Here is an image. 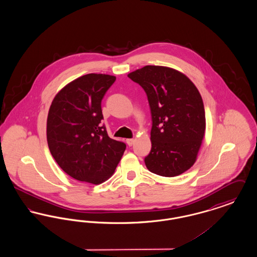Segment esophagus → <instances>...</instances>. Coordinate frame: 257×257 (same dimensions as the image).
Segmentation results:
<instances>
[{"mask_svg":"<svg viewBox=\"0 0 257 257\" xmlns=\"http://www.w3.org/2000/svg\"><path fill=\"white\" fill-rule=\"evenodd\" d=\"M126 143L129 147H132L134 145L135 140L134 139H128V140H126Z\"/></svg>","mask_w":257,"mask_h":257,"instance_id":"34e87169","label":"esophagus"}]
</instances>
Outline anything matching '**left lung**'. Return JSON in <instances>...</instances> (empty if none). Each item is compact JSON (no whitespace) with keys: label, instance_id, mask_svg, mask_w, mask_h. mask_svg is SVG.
Returning <instances> with one entry per match:
<instances>
[{"label":"left lung","instance_id":"left-lung-1","mask_svg":"<svg viewBox=\"0 0 257 257\" xmlns=\"http://www.w3.org/2000/svg\"><path fill=\"white\" fill-rule=\"evenodd\" d=\"M142 86L149 102L151 150L145 158L148 171L173 177L196 161L205 134V110L194 83L173 68L147 65L128 74Z\"/></svg>","mask_w":257,"mask_h":257}]
</instances>
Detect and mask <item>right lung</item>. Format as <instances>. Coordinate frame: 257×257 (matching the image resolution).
Returning a JSON list of instances; mask_svg holds the SVG:
<instances>
[{"label":"right lung","mask_w":257,"mask_h":257,"mask_svg":"<svg viewBox=\"0 0 257 257\" xmlns=\"http://www.w3.org/2000/svg\"><path fill=\"white\" fill-rule=\"evenodd\" d=\"M114 81L111 75L86 74L61 88L50 106V152L61 170L76 180L105 182L125 151L126 145L110 139L101 125V101Z\"/></svg>","instance_id":"obj_1"}]
</instances>
